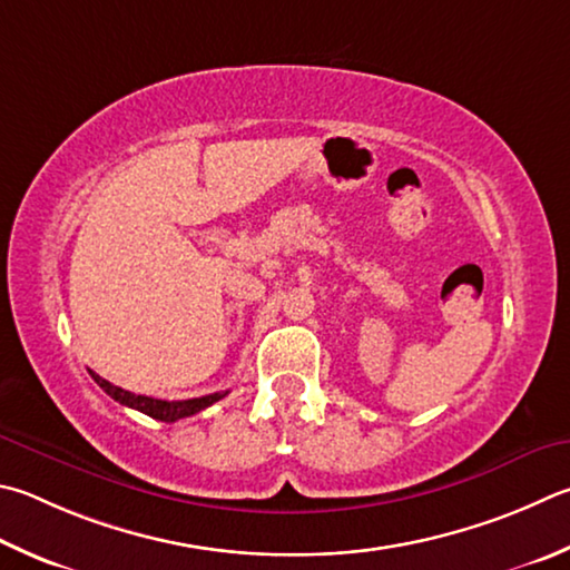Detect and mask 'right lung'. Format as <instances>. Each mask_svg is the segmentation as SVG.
<instances>
[{
  "label": "right lung",
  "instance_id": "add662e5",
  "mask_svg": "<svg viewBox=\"0 0 570 570\" xmlns=\"http://www.w3.org/2000/svg\"><path fill=\"white\" fill-rule=\"evenodd\" d=\"M89 374H91V379H95L101 389H105V391L109 393V396H111L114 401H119L121 406L137 409V411H141V413H147V416H151V419L167 421V423H174V421L186 419V416H194V413L204 411L206 406H212V403H216V401L226 396V391H224V393H209V396H202V399L161 401V399H151V396H137V393L114 386V384H109L107 379L97 376L95 371H89Z\"/></svg>",
  "mask_w": 570,
  "mask_h": 570
}]
</instances>
